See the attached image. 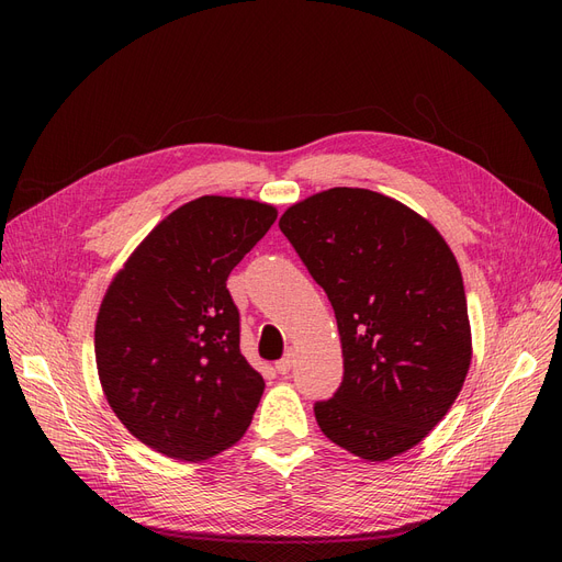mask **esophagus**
Masks as SVG:
<instances>
[{
	"instance_id": "obj_1",
	"label": "esophagus",
	"mask_w": 562,
	"mask_h": 562,
	"mask_svg": "<svg viewBox=\"0 0 562 562\" xmlns=\"http://www.w3.org/2000/svg\"><path fill=\"white\" fill-rule=\"evenodd\" d=\"M293 360H296V356H293V350H289L282 360H278V362H276L278 373H282V375H284V373H289V371H291V367H293Z\"/></svg>"
}]
</instances>
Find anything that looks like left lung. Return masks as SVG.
<instances>
[{"mask_svg":"<svg viewBox=\"0 0 562 562\" xmlns=\"http://www.w3.org/2000/svg\"><path fill=\"white\" fill-rule=\"evenodd\" d=\"M328 293L344 356L341 387L314 405L337 447L382 462L447 417L471 364V326L456 255L407 204L335 187L280 218Z\"/></svg>","mask_w":562,"mask_h":562,"instance_id":"8db88e82","label":"left lung"}]
</instances>
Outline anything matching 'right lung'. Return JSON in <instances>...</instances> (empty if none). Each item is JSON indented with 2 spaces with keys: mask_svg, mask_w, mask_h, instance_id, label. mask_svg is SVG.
Returning a JSON list of instances; mask_svg holds the SVG:
<instances>
[{
  "mask_svg": "<svg viewBox=\"0 0 562 562\" xmlns=\"http://www.w3.org/2000/svg\"><path fill=\"white\" fill-rule=\"evenodd\" d=\"M276 218L266 202L195 198L147 234L106 286L95 321L100 385L145 447L200 462L248 430L263 378L241 356L225 282Z\"/></svg>",
  "mask_w": 562,
  "mask_h": 562,
  "instance_id": "1",
  "label": "right lung"
}]
</instances>
